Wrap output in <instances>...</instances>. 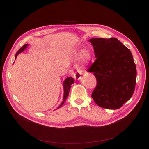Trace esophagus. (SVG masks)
<instances>
[{
    "label": "esophagus",
    "instance_id": "obj_1",
    "mask_svg": "<svg viewBox=\"0 0 149 149\" xmlns=\"http://www.w3.org/2000/svg\"><path fill=\"white\" fill-rule=\"evenodd\" d=\"M82 74V69L81 68H79L77 69V72L74 74V77L75 78V79L77 80H80L81 79V75Z\"/></svg>",
    "mask_w": 149,
    "mask_h": 149
}]
</instances>
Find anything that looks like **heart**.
<instances>
[{
    "label": "heart",
    "mask_w": 149,
    "mask_h": 149,
    "mask_svg": "<svg viewBox=\"0 0 149 149\" xmlns=\"http://www.w3.org/2000/svg\"><path fill=\"white\" fill-rule=\"evenodd\" d=\"M80 57L84 62H88L91 58V52L87 49H83L80 52Z\"/></svg>",
    "instance_id": "heart-1"
}]
</instances>
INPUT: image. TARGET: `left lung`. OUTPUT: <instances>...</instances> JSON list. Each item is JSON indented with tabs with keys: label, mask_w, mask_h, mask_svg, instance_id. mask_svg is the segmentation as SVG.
<instances>
[{
	"label": "left lung",
	"mask_w": 149,
	"mask_h": 149,
	"mask_svg": "<svg viewBox=\"0 0 149 149\" xmlns=\"http://www.w3.org/2000/svg\"><path fill=\"white\" fill-rule=\"evenodd\" d=\"M96 60L88 70L97 79L92 97L99 106L118 109L132 97L136 77V65L130 51L118 39L93 38Z\"/></svg>",
	"instance_id": "left-lung-1"
}]
</instances>
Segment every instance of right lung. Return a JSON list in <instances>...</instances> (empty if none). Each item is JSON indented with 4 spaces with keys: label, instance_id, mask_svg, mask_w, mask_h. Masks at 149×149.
Listing matches in <instances>:
<instances>
[{
    "label": "right lung",
    "instance_id": "1",
    "mask_svg": "<svg viewBox=\"0 0 149 149\" xmlns=\"http://www.w3.org/2000/svg\"><path fill=\"white\" fill-rule=\"evenodd\" d=\"M28 44H25L23 45L22 48L17 52V53L15 54V60L16 59L18 55L22 52V51H24L26 48H27ZM74 83V80L72 77H68L67 79H66V80L63 81V89H64V95H63V99L62 103H61V104L58 107H57V109L60 108L63 104H64V103L65 102V101L66 100V98L68 97L69 95V92L70 91V88H71V85Z\"/></svg>",
    "mask_w": 149,
    "mask_h": 149
}]
</instances>
